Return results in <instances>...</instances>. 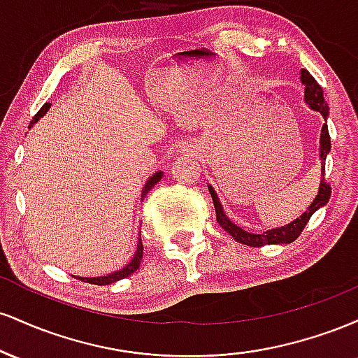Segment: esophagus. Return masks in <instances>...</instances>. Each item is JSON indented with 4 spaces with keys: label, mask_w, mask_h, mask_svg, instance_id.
<instances>
[{
    "label": "esophagus",
    "mask_w": 358,
    "mask_h": 358,
    "mask_svg": "<svg viewBox=\"0 0 358 358\" xmlns=\"http://www.w3.org/2000/svg\"><path fill=\"white\" fill-rule=\"evenodd\" d=\"M187 150H192V145H188V143H187Z\"/></svg>",
    "instance_id": "esophagus-1"
}]
</instances>
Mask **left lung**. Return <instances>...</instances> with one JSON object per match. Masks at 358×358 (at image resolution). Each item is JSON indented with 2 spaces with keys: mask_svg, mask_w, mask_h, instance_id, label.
I'll use <instances>...</instances> for the list:
<instances>
[{
  "mask_svg": "<svg viewBox=\"0 0 358 358\" xmlns=\"http://www.w3.org/2000/svg\"><path fill=\"white\" fill-rule=\"evenodd\" d=\"M299 79H301V84L305 85V102L310 106V109L316 110L320 113L324 119V124L322 126V134H320V163H322V176H320V187H318V193L313 199V202L310 203V207L306 208L298 219L291 220L289 224L281 225V227L276 229H269V231L261 232V234H252L244 231V229L239 227L237 224L229 219L225 215L224 207H222L219 195L217 192L213 190L212 185H208V192H210L212 200H213V207H215V213H217V222L220 224V227L224 229L225 232H229L231 236L241 244L249 245V248H261V245H269V244H291L293 241H296L299 237V234L303 232L305 225L310 220V217L318 210V208L324 207L330 200V185H327L324 182V162H327V156L330 153V134H328V124H327V119H328V108L327 101L323 97V89L320 87L318 82L313 79L310 72L301 69L299 72Z\"/></svg>",
  "mask_w": 358,
  "mask_h": 358,
  "instance_id": "8db88e82",
  "label": "left lung"
}]
</instances>
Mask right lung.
<instances>
[{
    "mask_svg": "<svg viewBox=\"0 0 358 358\" xmlns=\"http://www.w3.org/2000/svg\"><path fill=\"white\" fill-rule=\"evenodd\" d=\"M50 106H52L50 102H47V104H45L43 108L40 109L38 113L35 114L34 121L30 122V127H34L35 122H38V119H40V117H43L45 114L48 113V109H50ZM162 178H163V171L159 170V171H155V173L151 175L150 178L146 180L145 187H143V190H141V200H143V196H145L146 193L150 192L151 188H153L155 185L158 183L159 180H162ZM141 259H143V242H141V234H139V237H138V248H136V252H134L133 259H131V261L127 262V264L124 266V268H121V269H119V271H113V273L106 274V276H97V278H80V276H77V279H82V281H85V282H90V285H99V286L113 285V282L119 281V279H124V278H127V276H131V274H133L134 271L139 269V264H141Z\"/></svg>",
    "mask_w": 358,
    "mask_h": 358,
    "instance_id": "obj_1",
    "label": "right lung"
}]
</instances>
